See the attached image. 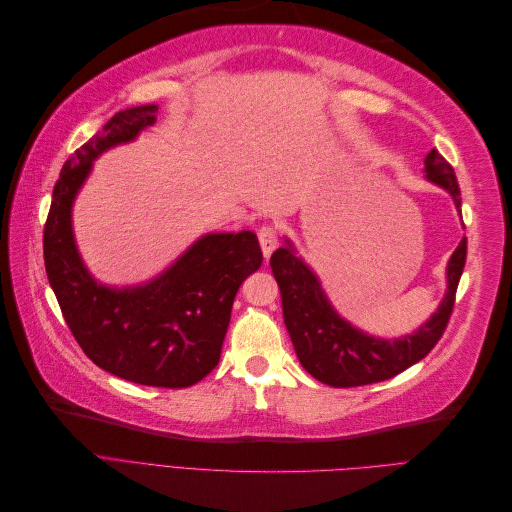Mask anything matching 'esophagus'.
I'll list each match as a JSON object with an SVG mask.
<instances>
[{
	"mask_svg": "<svg viewBox=\"0 0 512 512\" xmlns=\"http://www.w3.org/2000/svg\"><path fill=\"white\" fill-rule=\"evenodd\" d=\"M258 241H260V250L265 254V258H269L273 254V250L277 247V232L273 230V226L265 224L258 230Z\"/></svg>",
	"mask_w": 512,
	"mask_h": 512,
	"instance_id": "34e87169",
	"label": "esophagus"
}]
</instances>
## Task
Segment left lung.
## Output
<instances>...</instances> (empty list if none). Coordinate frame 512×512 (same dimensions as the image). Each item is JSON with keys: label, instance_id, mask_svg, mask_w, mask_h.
Returning a JSON list of instances; mask_svg holds the SVG:
<instances>
[{"label": "left lung", "instance_id": "1", "mask_svg": "<svg viewBox=\"0 0 512 512\" xmlns=\"http://www.w3.org/2000/svg\"><path fill=\"white\" fill-rule=\"evenodd\" d=\"M425 177L453 196L461 209V190L453 166L436 149L425 158ZM468 241L461 239L448 260V290L423 327L401 339H378L354 329L339 316L324 294L316 273L294 252L290 241L275 250L271 269L282 292L284 322L301 365L322 384L350 389L389 380L418 363L440 342L455 305L459 277L466 265Z\"/></svg>", "mask_w": 512, "mask_h": 512}]
</instances>
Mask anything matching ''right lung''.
<instances>
[{
    "label": "right lung",
    "instance_id": "right-lung-1",
    "mask_svg": "<svg viewBox=\"0 0 512 512\" xmlns=\"http://www.w3.org/2000/svg\"><path fill=\"white\" fill-rule=\"evenodd\" d=\"M156 113V104L115 113L61 168L44 224V267L61 314L91 361L136 384L185 389L220 363L232 301L262 265L254 232L200 237L156 280L132 288L98 284L72 232V203L94 160L134 141L156 123Z\"/></svg>",
    "mask_w": 512,
    "mask_h": 512
}]
</instances>
